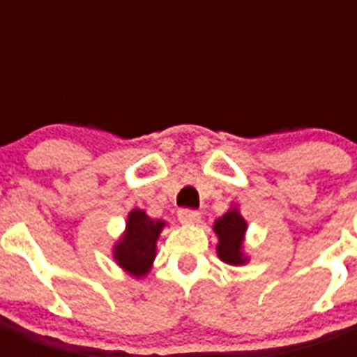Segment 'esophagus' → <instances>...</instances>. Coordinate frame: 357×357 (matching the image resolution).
<instances>
[{"label":"esophagus","mask_w":357,"mask_h":357,"mask_svg":"<svg viewBox=\"0 0 357 357\" xmlns=\"http://www.w3.org/2000/svg\"><path fill=\"white\" fill-rule=\"evenodd\" d=\"M178 218L183 224H196V222H200L202 213L196 211V209H179Z\"/></svg>","instance_id":"obj_1"}]
</instances>
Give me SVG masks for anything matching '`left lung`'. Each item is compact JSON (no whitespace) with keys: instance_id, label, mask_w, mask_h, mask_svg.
Masks as SVG:
<instances>
[{"instance_id":"8db88e82","label":"left lung","mask_w":357,"mask_h":357,"mask_svg":"<svg viewBox=\"0 0 357 357\" xmlns=\"http://www.w3.org/2000/svg\"><path fill=\"white\" fill-rule=\"evenodd\" d=\"M215 234L218 235V257L228 265H244L246 257L243 254V238L246 222L237 209H229L226 215L215 220Z\"/></svg>"}]
</instances>
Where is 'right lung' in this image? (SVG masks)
I'll return each instance as SVG.
<instances>
[{
  "label": "right lung",
  "mask_w": 357,
  "mask_h": 357,
  "mask_svg": "<svg viewBox=\"0 0 357 357\" xmlns=\"http://www.w3.org/2000/svg\"><path fill=\"white\" fill-rule=\"evenodd\" d=\"M162 220H153L142 209H133L126 222V234L114 246V259L131 276L140 278L150 271L155 259V243Z\"/></svg>",
  "instance_id": "add662e5"
}]
</instances>
